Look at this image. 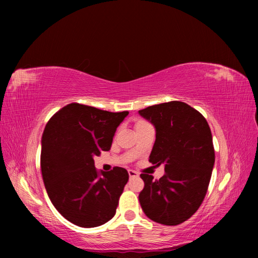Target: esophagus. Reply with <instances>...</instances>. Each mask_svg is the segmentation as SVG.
I'll use <instances>...</instances> for the list:
<instances>
[{
    "label": "esophagus",
    "mask_w": 258,
    "mask_h": 258,
    "mask_svg": "<svg viewBox=\"0 0 258 258\" xmlns=\"http://www.w3.org/2000/svg\"><path fill=\"white\" fill-rule=\"evenodd\" d=\"M128 175H130V178H135V177H139V173L133 171V169H128Z\"/></svg>",
    "instance_id": "esophagus-1"
}]
</instances>
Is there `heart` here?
I'll list each match as a JSON object with an SVG mask.
<instances>
[{
    "label": "heart",
    "instance_id": "obj_1",
    "mask_svg": "<svg viewBox=\"0 0 258 258\" xmlns=\"http://www.w3.org/2000/svg\"><path fill=\"white\" fill-rule=\"evenodd\" d=\"M145 122H142V120H141V122H138V123H136V125L135 126H139V125H142V124H144Z\"/></svg>",
    "mask_w": 258,
    "mask_h": 258
}]
</instances>
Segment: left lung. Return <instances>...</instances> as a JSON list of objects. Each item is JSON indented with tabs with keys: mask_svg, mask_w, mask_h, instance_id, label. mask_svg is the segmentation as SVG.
<instances>
[{
	"mask_svg": "<svg viewBox=\"0 0 258 258\" xmlns=\"http://www.w3.org/2000/svg\"><path fill=\"white\" fill-rule=\"evenodd\" d=\"M140 114L156 128L150 163L165 166L160 179L141 174L142 210L156 223L178 225L199 210L207 193L215 162L211 128L199 111L179 101L156 104Z\"/></svg>",
	"mask_w": 258,
	"mask_h": 258,
	"instance_id": "1",
	"label": "left lung"
}]
</instances>
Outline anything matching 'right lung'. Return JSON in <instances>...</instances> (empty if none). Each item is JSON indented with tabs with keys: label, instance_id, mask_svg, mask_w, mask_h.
<instances>
[{
	"label": "right lung",
	"instance_id": "obj_1",
	"mask_svg": "<svg viewBox=\"0 0 258 258\" xmlns=\"http://www.w3.org/2000/svg\"><path fill=\"white\" fill-rule=\"evenodd\" d=\"M127 114L71 103L45 126L41 151L43 182L54 207L75 225L100 226L116 213L128 173L118 166L98 172L93 158L111 149L115 131Z\"/></svg>",
	"mask_w": 258,
	"mask_h": 258
}]
</instances>
